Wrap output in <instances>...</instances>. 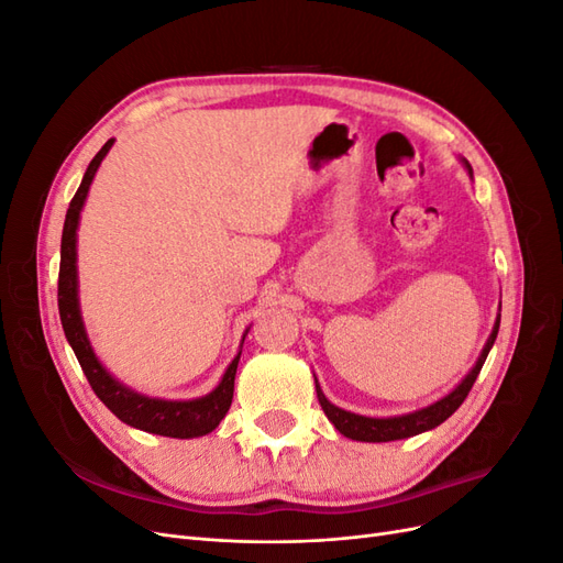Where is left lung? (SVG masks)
Returning <instances> with one entry per match:
<instances>
[{"label":"left lung","mask_w":563,"mask_h":563,"mask_svg":"<svg viewBox=\"0 0 563 563\" xmlns=\"http://www.w3.org/2000/svg\"><path fill=\"white\" fill-rule=\"evenodd\" d=\"M465 162V159H463ZM467 172L472 176V166L465 162ZM498 329H500V314L496 319V327H493L486 345L479 354V360H476L474 368L467 373V376L463 378V383H460L453 391H449V395L444 399H439L430 406L420 408V411H413V413H406V416H395V418H368V416H360V413H350L345 411V408H338L333 406L327 397H323V391L314 378V387H317V397H319V404L323 408V413H327V418L335 424V430L340 434H345L347 439H354V441H373V444H378V441H397V439H408V437H416L420 432H428V430H434L437 424L444 422L446 418H451L460 404L465 401V397L470 395V389L476 380V376H479V371L486 362V356L493 347V343H496V335H498Z\"/></svg>","instance_id":"left-lung-1"}]
</instances>
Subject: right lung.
<instances>
[{
    "instance_id": "add662e5",
    "label": "right lung",
    "mask_w": 563,
    "mask_h": 563,
    "mask_svg": "<svg viewBox=\"0 0 563 563\" xmlns=\"http://www.w3.org/2000/svg\"><path fill=\"white\" fill-rule=\"evenodd\" d=\"M112 139L100 147L98 155L91 159L87 174L81 178L79 190L75 192L70 209L65 213L63 225V240H60V272H58V312L67 343L75 350L77 362L87 376L96 397L103 401L110 411L131 428H139L150 434L174 437V439H192L213 432L220 420L225 418L234 395V376L236 364H240V354L234 356L228 366L223 380L209 395L199 399L187 401H168V399H152L141 395L126 385L119 383L110 376V371L98 362V356L89 343L87 329H84L81 312H79V282H77V228H79V213L87 201L89 187L98 172L100 162L112 147ZM249 333V331H246Z\"/></svg>"
}]
</instances>
